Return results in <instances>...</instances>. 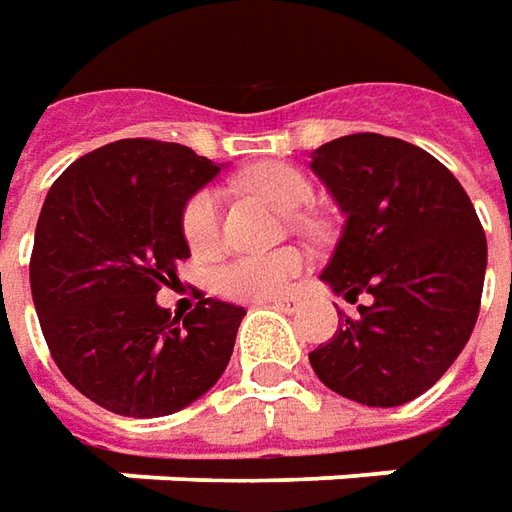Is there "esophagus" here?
<instances>
[{"instance_id":"1","label":"esophagus","mask_w":512,"mask_h":512,"mask_svg":"<svg viewBox=\"0 0 512 512\" xmlns=\"http://www.w3.org/2000/svg\"><path fill=\"white\" fill-rule=\"evenodd\" d=\"M270 305L279 307V310H285V313H293V310H299L302 299H299V296H282V299H273Z\"/></svg>"}]
</instances>
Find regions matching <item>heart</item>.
Wrapping results in <instances>:
<instances>
[{"label":"heart","mask_w":512,"mask_h":512,"mask_svg":"<svg viewBox=\"0 0 512 512\" xmlns=\"http://www.w3.org/2000/svg\"><path fill=\"white\" fill-rule=\"evenodd\" d=\"M245 185L267 196L282 210H299L313 199L307 176L285 162H262L245 173ZM182 236L193 253H210L219 245V193L213 187L196 190L182 207ZM307 256L296 247L273 253L233 256L213 270L210 287L233 302H267L290 290L305 273Z\"/></svg>","instance_id":"1"}]
</instances>
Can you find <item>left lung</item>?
<instances>
[{"mask_svg": "<svg viewBox=\"0 0 512 512\" xmlns=\"http://www.w3.org/2000/svg\"><path fill=\"white\" fill-rule=\"evenodd\" d=\"M310 168L347 216L322 279L347 302L373 296L310 364L344 399L410 402L442 379L479 319L487 239L476 207L436 156L382 133L333 139Z\"/></svg>", "mask_w": 512, "mask_h": 512, "instance_id": "1", "label": "left lung"}]
</instances>
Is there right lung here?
Returning <instances> with one entry per match:
<instances>
[{
	"mask_svg": "<svg viewBox=\"0 0 512 512\" xmlns=\"http://www.w3.org/2000/svg\"><path fill=\"white\" fill-rule=\"evenodd\" d=\"M216 173L185 145L119 139L48 190L30 253L36 316L62 376L110 413H176L230 362L245 307L202 293L187 316L156 305L190 256L182 207Z\"/></svg>",
	"mask_w": 512,
	"mask_h": 512,
	"instance_id": "obj_1",
	"label": "right lung"
}]
</instances>
